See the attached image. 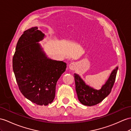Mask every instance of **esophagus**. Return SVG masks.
Instances as JSON below:
<instances>
[{
	"mask_svg": "<svg viewBox=\"0 0 131 131\" xmlns=\"http://www.w3.org/2000/svg\"><path fill=\"white\" fill-rule=\"evenodd\" d=\"M69 68L71 70H74L76 68V63L75 62H72L69 66Z\"/></svg>",
	"mask_w": 131,
	"mask_h": 131,
	"instance_id": "esophagus-1",
	"label": "esophagus"
}]
</instances>
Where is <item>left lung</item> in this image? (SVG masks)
Instances as JSON below:
<instances>
[{
    "mask_svg": "<svg viewBox=\"0 0 131 131\" xmlns=\"http://www.w3.org/2000/svg\"><path fill=\"white\" fill-rule=\"evenodd\" d=\"M118 67L114 69L106 83L100 90H95L85 84L78 74H74L75 90L80 102L85 106H92L100 103L108 95L116 81Z\"/></svg>",
    "mask_w": 131,
    "mask_h": 131,
    "instance_id": "left-lung-1",
    "label": "left lung"
}]
</instances>
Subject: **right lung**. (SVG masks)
Masks as SVG:
<instances>
[{"label": "right lung", "mask_w": 131, "mask_h": 131, "mask_svg": "<svg viewBox=\"0 0 131 131\" xmlns=\"http://www.w3.org/2000/svg\"><path fill=\"white\" fill-rule=\"evenodd\" d=\"M44 37L38 27L24 31L13 58V69L21 93L40 106L53 101L57 82L67 67L64 62L47 58L37 43Z\"/></svg>", "instance_id": "add662e5"}]
</instances>
